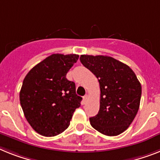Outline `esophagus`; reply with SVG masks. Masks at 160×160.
Wrapping results in <instances>:
<instances>
[{
  "mask_svg": "<svg viewBox=\"0 0 160 160\" xmlns=\"http://www.w3.org/2000/svg\"><path fill=\"white\" fill-rule=\"evenodd\" d=\"M88 95H85V96H84V98H83V101H84V104H85V102H87V100H88Z\"/></svg>",
  "mask_w": 160,
  "mask_h": 160,
  "instance_id": "esophagus-1",
  "label": "esophagus"
}]
</instances>
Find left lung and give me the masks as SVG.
Wrapping results in <instances>:
<instances>
[{"mask_svg":"<svg viewBox=\"0 0 160 160\" xmlns=\"http://www.w3.org/2000/svg\"><path fill=\"white\" fill-rule=\"evenodd\" d=\"M81 63L98 80L100 108L89 118L93 128L107 136H117L133 121L140 106L142 86L128 65L103 55H81Z\"/></svg>","mask_w":160,"mask_h":160,"instance_id":"left-lung-1","label":"left lung"}]
</instances>
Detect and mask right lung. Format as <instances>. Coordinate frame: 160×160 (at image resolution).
<instances>
[{
	"label": "right lung",
	"mask_w": 160,
	"mask_h": 160,
	"mask_svg": "<svg viewBox=\"0 0 160 160\" xmlns=\"http://www.w3.org/2000/svg\"><path fill=\"white\" fill-rule=\"evenodd\" d=\"M79 58L77 54L53 53L27 74L19 92L20 104L32 128L45 137H53L70 125L82 98L66 76Z\"/></svg>",
	"instance_id": "right-lung-1"
}]
</instances>
